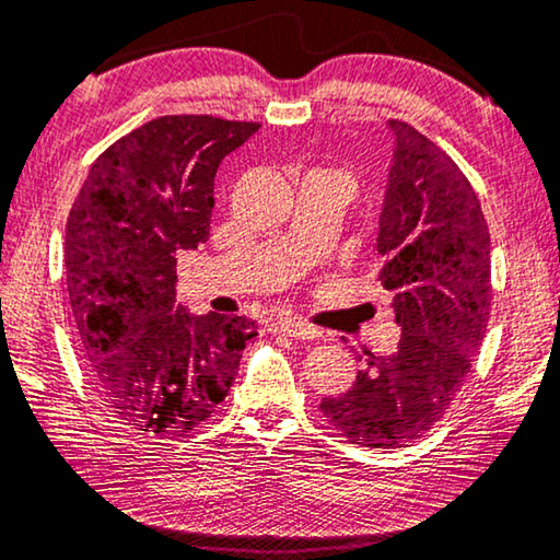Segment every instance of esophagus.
Segmentation results:
<instances>
[{"mask_svg":"<svg viewBox=\"0 0 560 560\" xmlns=\"http://www.w3.org/2000/svg\"><path fill=\"white\" fill-rule=\"evenodd\" d=\"M278 329L282 335L292 337V340H302V342L317 340V337H319V329L313 327L310 323H305V319H285V323L278 325Z\"/></svg>","mask_w":560,"mask_h":560,"instance_id":"obj_1","label":"esophagus"}]
</instances>
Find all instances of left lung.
<instances>
[{
  "label": "left lung",
  "instance_id": "8db88e82",
  "mask_svg": "<svg viewBox=\"0 0 560 560\" xmlns=\"http://www.w3.org/2000/svg\"><path fill=\"white\" fill-rule=\"evenodd\" d=\"M397 149L380 235L377 280L401 327L397 352L366 350L352 389L319 409L347 442L397 448L427 434L471 372L491 313V237L469 178L407 121H389Z\"/></svg>",
  "mask_w": 560,
  "mask_h": 560
}]
</instances>
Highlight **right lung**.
Masks as SVG:
<instances>
[{"label": "right lung", "mask_w": 560, "mask_h": 560, "mask_svg": "<svg viewBox=\"0 0 560 560\" xmlns=\"http://www.w3.org/2000/svg\"><path fill=\"white\" fill-rule=\"evenodd\" d=\"M255 121L161 116L98 155L69 210L63 265L98 399L141 434L186 436L213 415L255 323L176 307V255L210 235L220 161Z\"/></svg>", "instance_id": "add662e5"}]
</instances>
